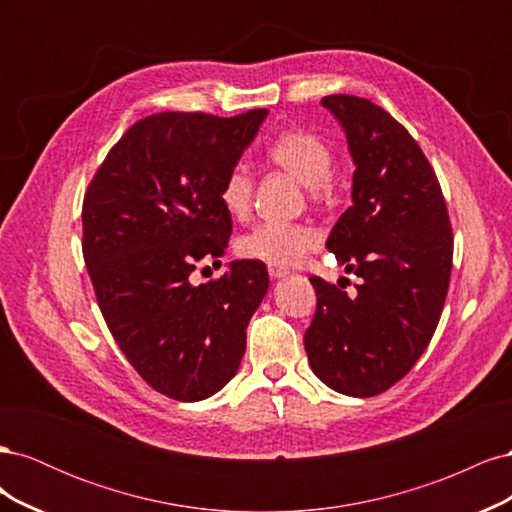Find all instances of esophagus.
<instances>
[{"label": "esophagus", "mask_w": 512, "mask_h": 512, "mask_svg": "<svg viewBox=\"0 0 512 512\" xmlns=\"http://www.w3.org/2000/svg\"><path fill=\"white\" fill-rule=\"evenodd\" d=\"M267 271H269V275L273 277V280H277V277H284V275H288V273H290L288 269H284V267H277V265H267Z\"/></svg>", "instance_id": "esophagus-1"}]
</instances>
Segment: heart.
Segmentation results:
<instances>
[{
	"label": "heart",
	"mask_w": 512,
	"mask_h": 512,
	"mask_svg": "<svg viewBox=\"0 0 512 512\" xmlns=\"http://www.w3.org/2000/svg\"><path fill=\"white\" fill-rule=\"evenodd\" d=\"M267 158L284 173L301 181L312 198H329L333 194L331 170L335 153L331 145L314 132L288 130L267 145ZM254 177L247 166H232L222 185L220 203L228 215L243 220L252 209ZM320 245V232L309 224L262 222L247 230L237 241L243 258L267 262L277 267H292Z\"/></svg>",
	"instance_id": "obj_1"
}]
</instances>
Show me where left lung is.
Returning a JSON list of instances; mask_svg holds the SVG:
<instances>
[{"instance_id": "1", "label": "left lung", "mask_w": 512, "mask_h": 512, "mask_svg": "<svg viewBox=\"0 0 512 512\" xmlns=\"http://www.w3.org/2000/svg\"><path fill=\"white\" fill-rule=\"evenodd\" d=\"M322 104L342 121L352 205L327 239L354 292L312 275L316 314L305 331L314 374L337 393L374 397L404 378L429 346L453 269V228L436 170L401 123L365 98Z\"/></svg>"}]
</instances>
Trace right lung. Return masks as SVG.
<instances>
[{
  "instance_id": "obj_1",
  "label": "right lung",
  "mask_w": 512,
  "mask_h": 512,
  "mask_svg": "<svg viewBox=\"0 0 512 512\" xmlns=\"http://www.w3.org/2000/svg\"><path fill=\"white\" fill-rule=\"evenodd\" d=\"M265 117L267 108L138 119L85 192L83 258L106 327L136 374L170 399L200 401L237 374L245 327L267 294L260 260L190 282L205 256H224L232 220L220 185Z\"/></svg>"
}]
</instances>
